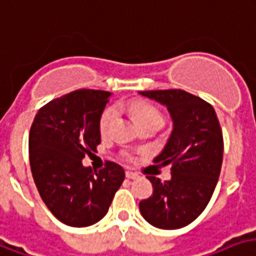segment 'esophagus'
<instances>
[{"label":"esophagus","instance_id":"1","mask_svg":"<svg viewBox=\"0 0 256 256\" xmlns=\"http://www.w3.org/2000/svg\"><path fill=\"white\" fill-rule=\"evenodd\" d=\"M126 176L128 180H138V178H139V174H136V172H126Z\"/></svg>","mask_w":256,"mask_h":256}]
</instances>
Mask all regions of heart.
Instances as JSON below:
<instances>
[{
    "label": "heart",
    "mask_w": 256,
    "mask_h": 256,
    "mask_svg": "<svg viewBox=\"0 0 256 256\" xmlns=\"http://www.w3.org/2000/svg\"><path fill=\"white\" fill-rule=\"evenodd\" d=\"M128 110H130V116L134 118L138 126H143V124H163V116L162 113L158 110L156 108L150 105L147 102H132L126 105ZM116 116V110L113 108H106L104 113L101 114L100 118V130L102 135H106L108 130H110L113 120ZM122 158H126V160H134V155L130 152H122Z\"/></svg>",
    "instance_id": "1"
}]
</instances>
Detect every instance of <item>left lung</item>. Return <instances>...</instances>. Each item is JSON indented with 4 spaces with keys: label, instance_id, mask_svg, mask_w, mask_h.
<instances>
[{
    "label": "left lung",
    "instance_id": "obj_1",
    "mask_svg": "<svg viewBox=\"0 0 256 256\" xmlns=\"http://www.w3.org/2000/svg\"><path fill=\"white\" fill-rule=\"evenodd\" d=\"M166 105L174 128L154 163L172 166V180L148 176L152 196L139 202L142 216L160 230H178L194 222L212 198L222 163L224 140L209 102L185 90L139 92Z\"/></svg>",
    "mask_w": 256,
    "mask_h": 256
}]
</instances>
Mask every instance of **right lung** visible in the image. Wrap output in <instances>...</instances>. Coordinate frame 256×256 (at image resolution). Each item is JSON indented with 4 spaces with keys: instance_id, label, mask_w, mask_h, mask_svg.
<instances>
[{
    "instance_id": "obj_1",
    "label": "right lung",
    "mask_w": 256,
    "mask_h": 256,
    "mask_svg": "<svg viewBox=\"0 0 256 256\" xmlns=\"http://www.w3.org/2000/svg\"><path fill=\"white\" fill-rule=\"evenodd\" d=\"M109 92L80 89L39 109L30 130V164L36 188L59 222L88 226L100 222L126 178L122 167L106 162L98 172L82 159L101 143L100 118Z\"/></svg>"
}]
</instances>
